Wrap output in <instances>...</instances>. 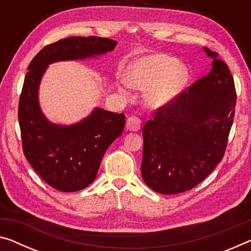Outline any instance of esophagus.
Here are the masks:
<instances>
[{
  "label": "esophagus",
  "instance_id": "1",
  "mask_svg": "<svg viewBox=\"0 0 251 251\" xmlns=\"http://www.w3.org/2000/svg\"><path fill=\"white\" fill-rule=\"evenodd\" d=\"M141 126V120L138 117H134V115H131L126 120V128L130 131H138Z\"/></svg>",
  "mask_w": 251,
  "mask_h": 251
}]
</instances>
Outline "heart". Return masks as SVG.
<instances>
[{
	"label": "heart",
	"mask_w": 251,
	"mask_h": 251,
	"mask_svg": "<svg viewBox=\"0 0 251 251\" xmlns=\"http://www.w3.org/2000/svg\"><path fill=\"white\" fill-rule=\"evenodd\" d=\"M187 79L186 68L167 55H150L131 64L128 83L148 91V102L153 106L163 105L175 98Z\"/></svg>",
	"instance_id": "heart-1"
}]
</instances>
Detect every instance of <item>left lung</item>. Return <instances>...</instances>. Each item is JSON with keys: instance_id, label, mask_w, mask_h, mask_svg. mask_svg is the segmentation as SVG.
<instances>
[{"instance_id": "1", "label": "left lung", "mask_w": 251, "mask_h": 251, "mask_svg": "<svg viewBox=\"0 0 251 251\" xmlns=\"http://www.w3.org/2000/svg\"><path fill=\"white\" fill-rule=\"evenodd\" d=\"M211 72L161 105L142 128L141 175L160 194L192 190L225 156L237 102L233 77L218 53Z\"/></svg>"}]
</instances>
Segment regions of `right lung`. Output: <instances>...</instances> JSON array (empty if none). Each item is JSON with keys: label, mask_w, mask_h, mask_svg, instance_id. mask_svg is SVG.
Instances as JSON below:
<instances>
[{"label": "right lung", "mask_w": 251, "mask_h": 251, "mask_svg": "<svg viewBox=\"0 0 251 251\" xmlns=\"http://www.w3.org/2000/svg\"><path fill=\"white\" fill-rule=\"evenodd\" d=\"M117 44L94 36L68 37L46 46L29 64L18 111L22 149L34 172L55 190L76 192L93 183L106 149L121 136L126 117L98 107L74 126L52 125L38 103L41 76L49 64L105 53Z\"/></svg>", "instance_id": "add662e5"}]
</instances>
